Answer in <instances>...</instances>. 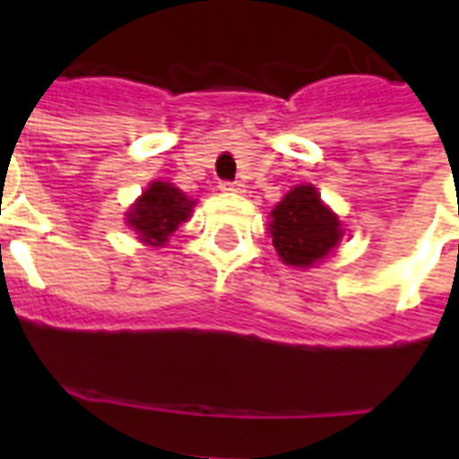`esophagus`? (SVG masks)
<instances>
[{
	"label": "esophagus",
	"mask_w": 459,
	"mask_h": 459,
	"mask_svg": "<svg viewBox=\"0 0 459 459\" xmlns=\"http://www.w3.org/2000/svg\"><path fill=\"white\" fill-rule=\"evenodd\" d=\"M219 187H221L223 193H243V186L238 180H221Z\"/></svg>",
	"instance_id": "obj_1"
}]
</instances>
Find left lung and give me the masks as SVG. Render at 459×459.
Instances as JSON below:
<instances>
[{
    "mask_svg": "<svg viewBox=\"0 0 459 459\" xmlns=\"http://www.w3.org/2000/svg\"><path fill=\"white\" fill-rule=\"evenodd\" d=\"M273 247L286 264L312 266L341 240V221L312 186H298L272 212Z\"/></svg>",
    "mask_w": 459,
    "mask_h": 459,
    "instance_id": "1",
    "label": "left lung"
}]
</instances>
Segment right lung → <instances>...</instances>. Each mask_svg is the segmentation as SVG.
Instances as JSON below:
<instances>
[{
	"label": "right lung",
	"instance_id": "right-lung-1",
	"mask_svg": "<svg viewBox=\"0 0 459 459\" xmlns=\"http://www.w3.org/2000/svg\"><path fill=\"white\" fill-rule=\"evenodd\" d=\"M193 204L195 202L187 200L178 187L157 180L128 212V226L138 230L143 243L164 245L173 230L187 221Z\"/></svg>",
	"mask_w": 459,
	"mask_h": 459
}]
</instances>
